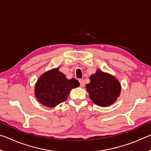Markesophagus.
Masks as SVG:
<instances>
[{
  "mask_svg": "<svg viewBox=\"0 0 151 151\" xmlns=\"http://www.w3.org/2000/svg\"><path fill=\"white\" fill-rule=\"evenodd\" d=\"M79 83H80V85L81 87H84V86H85V83H84L83 80L80 79V80H79Z\"/></svg>",
  "mask_w": 151,
  "mask_h": 151,
  "instance_id": "esophagus-1",
  "label": "esophagus"
}]
</instances>
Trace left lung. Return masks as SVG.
<instances>
[{"mask_svg": "<svg viewBox=\"0 0 151 151\" xmlns=\"http://www.w3.org/2000/svg\"><path fill=\"white\" fill-rule=\"evenodd\" d=\"M89 97L96 105L109 106L116 102L121 91V85L111 74L97 69L90 77V83L86 85Z\"/></svg>", "mask_w": 151, "mask_h": 151, "instance_id": "8db88e82", "label": "left lung"}]
</instances>
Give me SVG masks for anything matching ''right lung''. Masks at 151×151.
<instances>
[{
	"label": "right lung",
	"instance_id": "obj_1",
	"mask_svg": "<svg viewBox=\"0 0 151 151\" xmlns=\"http://www.w3.org/2000/svg\"><path fill=\"white\" fill-rule=\"evenodd\" d=\"M79 86L75 78L67 79L59 67L48 70L40 76L35 86V95L40 104L53 108L67 99L73 88Z\"/></svg>",
	"mask_w": 151,
	"mask_h": 151
}]
</instances>
